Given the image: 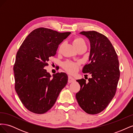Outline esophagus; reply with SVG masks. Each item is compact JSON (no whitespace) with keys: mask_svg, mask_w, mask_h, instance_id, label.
<instances>
[{"mask_svg":"<svg viewBox=\"0 0 133 133\" xmlns=\"http://www.w3.org/2000/svg\"><path fill=\"white\" fill-rule=\"evenodd\" d=\"M75 80V79L73 77H72V76H68V82L69 83H72V82H74Z\"/></svg>","mask_w":133,"mask_h":133,"instance_id":"1","label":"esophagus"}]
</instances>
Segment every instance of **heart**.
Wrapping results in <instances>:
<instances>
[{
    "label": "heart",
    "instance_id": "heart-1",
    "mask_svg": "<svg viewBox=\"0 0 133 133\" xmlns=\"http://www.w3.org/2000/svg\"><path fill=\"white\" fill-rule=\"evenodd\" d=\"M73 44L76 49V48L80 46L85 45V42L84 41V39L82 38L76 37L73 39ZM59 49H60V47ZM76 67H77V64L68 61L64 64V69L70 73H74L76 70Z\"/></svg>",
    "mask_w": 133,
    "mask_h": 133
}]
</instances>
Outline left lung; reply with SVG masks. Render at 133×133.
<instances>
[{
	"label": "left lung",
	"mask_w": 133,
	"mask_h": 133,
	"mask_svg": "<svg viewBox=\"0 0 133 133\" xmlns=\"http://www.w3.org/2000/svg\"><path fill=\"white\" fill-rule=\"evenodd\" d=\"M90 44V63L83 73L91 78L77 80L80 89L76 94L79 106L87 113L96 114L102 111L115 95L120 77L118 55L111 42L105 35L95 31H82Z\"/></svg>",
	"instance_id": "8db88e82"
}]
</instances>
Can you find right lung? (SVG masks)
I'll use <instances>...</instances> for the list:
<instances>
[{
  "instance_id": "right-lung-1",
  "label": "right lung",
  "mask_w": 133,
  "mask_h": 133,
  "mask_svg": "<svg viewBox=\"0 0 133 133\" xmlns=\"http://www.w3.org/2000/svg\"><path fill=\"white\" fill-rule=\"evenodd\" d=\"M70 33L38 28L28 35L17 52L13 68L15 89L23 105L34 113L44 114L50 109L66 85V73L51 76L44 68Z\"/></svg>"
}]
</instances>
